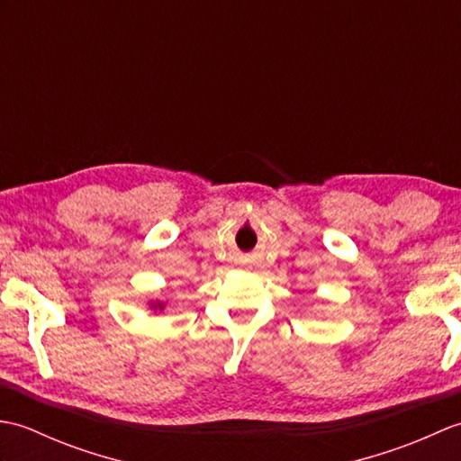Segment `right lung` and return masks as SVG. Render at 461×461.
Wrapping results in <instances>:
<instances>
[{
    "mask_svg": "<svg viewBox=\"0 0 461 461\" xmlns=\"http://www.w3.org/2000/svg\"><path fill=\"white\" fill-rule=\"evenodd\" d=\"M152 309H164V303H152Z\"/></svg>",
    "mask_w": 461,
    "mask_h": 461,
    "instance_id": "1",
    "label": "right lung"
}]
</instances>
